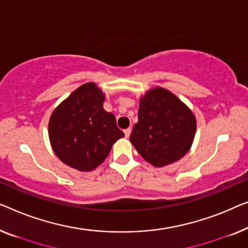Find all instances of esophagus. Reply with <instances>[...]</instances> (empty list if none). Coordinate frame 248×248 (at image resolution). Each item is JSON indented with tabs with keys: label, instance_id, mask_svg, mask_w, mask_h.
Listing matches in <instances>:
<instances>
[{
	"label": "esophagus",
	"instance_id": "1",
	"mask_svg": "<svg viewBox=\"0 0 248 248\" xmlns=\"http://www.w3.org/2000/svg\"><path fill=\"white\" fill-rule=\"evenodd\" d=\"M124 136H125V138H128L129 136H130V134H131V128H127V129H124Z\"/></svg>",
	"mask_w": 248,
	"mask_h": 248
}]
</instances>
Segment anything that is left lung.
I'll return each mask as SVG.
<instances>
[{"label":"left lung","instance_id":"1","mask_svg":"<svg viewBox=\"0 0 248 248\" xmlns=\"http://www.w3.org/2000/svg\"><path fill=\"white\" fill-rule=\"evenodd\" d=\"M195 130L197 119L190 108L175 94L157 86L140 96L130 142L146 162L163 167L190 151Z\"/></svg>","mask_w":248,"mask_h":248}]
</instances>
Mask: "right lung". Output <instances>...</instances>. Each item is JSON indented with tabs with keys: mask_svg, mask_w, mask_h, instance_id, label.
Segmentation results:
<instances>
[{
	"mask_svg": "<svg viewBox=\"0 0 248 248\" xmlns=\"http://www.w3.org/2000/svg\"><path fill=\"white\" fill-rule=\"evenodd\" d=\"M106 95L95 83L76 89L51 113L48 135L56 156L66 165L90 172L104 162L124 134L116 117L103 109Z\"/></svg>",
	"mask_w": 248,
	"mask_h": 248,
	"instance_id": "add662e5",
	"label": "right lung"
}]
</instances>
